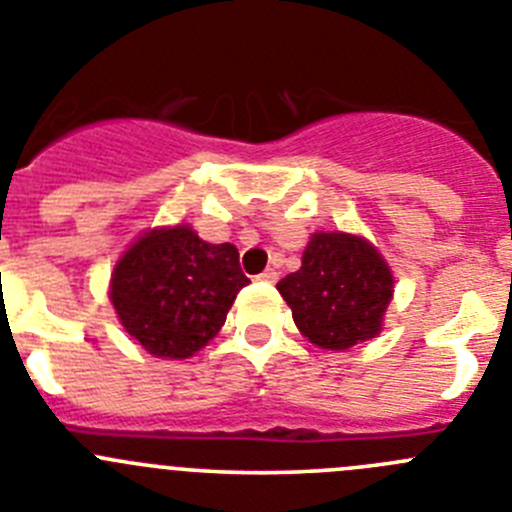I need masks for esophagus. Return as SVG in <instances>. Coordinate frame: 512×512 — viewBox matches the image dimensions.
I'll return each instance as SVG.
<instances>
[{
  "label": "esophagus",
  "mask_w": 512,
  "mask_h": 512,
  "mask_svg": "<svg viewBox=\"0 0 512 512\" xmlns=\"http://www.w3.org/2000/svg\"><path fill=\"white\" fill-rule=\"evenodd\" d=\"M257 280H262V283H278V272L275 270H265V272H260V275H257Z\"/></svg>",
  "instance_id": "34e87169"
}]
</instances>
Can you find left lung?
<instances>
[{
    "instance_id": "1",
    "label": "left lung",
    "mask_w": 512,
    "mask_h": 512,
    "mask_svg": "<svg viewBox=\"0 0 512 512\" xmlns=\"http://www.w3.org/2000/svg\"><path fill=\"white\" fill-rule=\"evenodd\" d=\"M391 288L394 278L379 252L343 232L313 234L300 270L278 283L295 326L310 343L331 351L379 333Z\"/></svg>"
}]
</instances>
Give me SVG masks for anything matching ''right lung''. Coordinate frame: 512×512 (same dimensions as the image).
Segmentation results:
<instances>
[{"label": "right lung", "mask_w": 512, "mask_h": 512, "mask_svg": "<svg viewBox=\"0 0 512 512\" xmlns=\"http://www.w3.org/2000/svg\"><path fill=\"white\" fill-rule=\"evenodd\" d=\"M247 283L229 242L209 245L189 227L154 229L116 265L111 300L148 353L186 358L217 336Z\"/></svg>", "instance_id": "obj_1"}]
</instances>
